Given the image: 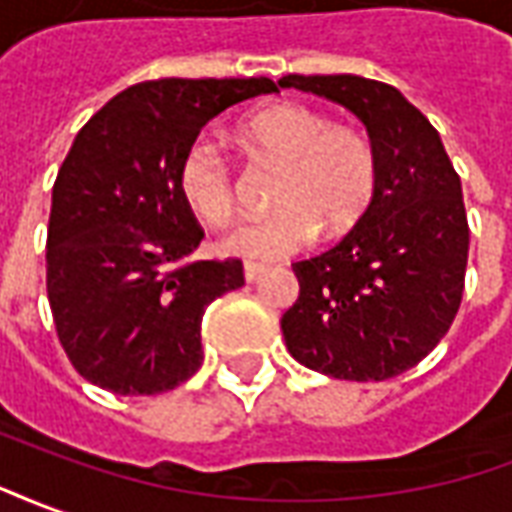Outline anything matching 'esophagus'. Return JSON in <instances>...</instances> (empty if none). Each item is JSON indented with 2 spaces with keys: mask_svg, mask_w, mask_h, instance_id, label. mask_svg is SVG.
Returning <instances> with one entry per match:
<instances>
[{
  "mask_svg": "<svg viewBox=\"0 0 512 512\" xmlns=\"http://www.w3.org/2000/svg\"><path fill=\"white\" fill-rule=\"evenodd\" d=\"M261 275H264V264H253V261H245V281H248V283L259 281Z\"/></svg>",
  "mask_w": 512,
  "mask_h": 512,
  "instance_id": "esophagus-1",
  "label": "esophagus"
}]
</instances>
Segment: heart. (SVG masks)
I'll use <instances>...</instances> for the list:
<instances>
[{
  "mask_svg": "<svg viewBox=\"0 0 512 512\" xmlns=\"http://www.w3.org/2000/svg\"><path fill=\"white\" fill-rule=\"evenodd\" d=\"M253 158L281 169L267 218L229 231L220 248L251 261H278L308 248L324 226L343 234L360 223L379 185L376 149L360 130L330 125L297 103H272L240 125ZM177 188L190 210L212 226L234 218V179L210 141H193L179 160Z\"/></svg>",
  "mask_w": 512,
  "mask_h": 512,
  "instance_id": "b5f03b06",
  "label": "heart"
}]
</instances>
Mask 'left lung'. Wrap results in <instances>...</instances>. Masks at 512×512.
<instances>
[{"label": "left lung", "mask_w": 512, "mask_h": 512, "mask_svg": "<svg viewBox=\"0 0 512 512\" xmlns=\"http://www.w3.org/2000/svg\"><path fill=\"white\" fill-rule=\"evenodd\" d=\"M352 111L368 130L379 185L335 248L292 264L300 297L283 313L286 349L333 379L384 382L423 360L464 294L469 226L461 179L420 108L363 76H283Z\"/></svg>", "instance_id": "left-lung-1"}]
</instances>
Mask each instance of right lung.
<instances>
[{"label": "right lung", "mask_w": 512, "mask_h": 512, "mask_svg": "<svg viewBox=\"0 0 512 512\" xmlns=\"http://www.w3.org/2000/svg\"><path fill=\"white\" fill-rule=\"evenodd\" d=\"M270 78H160L78 130L54 182L46 289L62 349L87 382L158 395L204 363L201 316L240 289L242 261H188L204 231L177 188L185 149Z\"/></svg>", "instance_id": "1"}]
</instances>
